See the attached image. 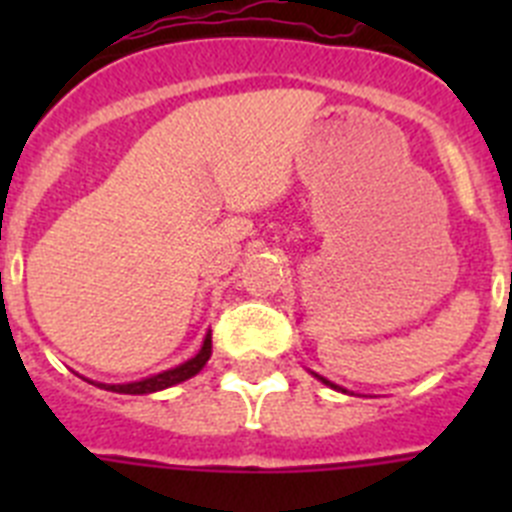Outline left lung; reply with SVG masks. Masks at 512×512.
<instances>
[{
  "label": "left lung",
  "instance_id": "8db88e82",
  "mask_svg": "<svg viewBox=\"0 0 512 512\" xmlns=\"http://www.w3.org/2000/svg\"><path fill=\"white\" fill-rule=\"evenodd\" d=\"M315 377H318V374H315ZM318 379H320V382H323V384H328V387H333V390H338V384L328 382V379H325V377H318Z\"/></svg>",
  "mask_w": 512,
  "mask_h": 512
}]
</instances>
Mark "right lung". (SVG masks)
I'll list each match as a JSON object with an SVG mask.
<instances>
[{
  "mask_svg": "<svg viewBox=\"0 0 512 512\" xmlns=\"http://www.w3.org/2000/svg\"><path fill=\"white\" fill-rule=\"evenodd\" d=\"M210 354H212V333H207L205 343H202V348L197 351V356H192V359L184 361V364L174 366V369H169V372L153 374V377L140 379V382H128V384L99 382L97 387H102V390L107 392H117V395H151V392L166 390V387H174V384L184 382V379L194 377V374H200L202 366H205L207 359H210Z\"/></svg>",
  "mask_w": 512,
  "mask_h": 512,
  "instance_id": "obj_1",
  "label": "right lung"
}]
</instances>
